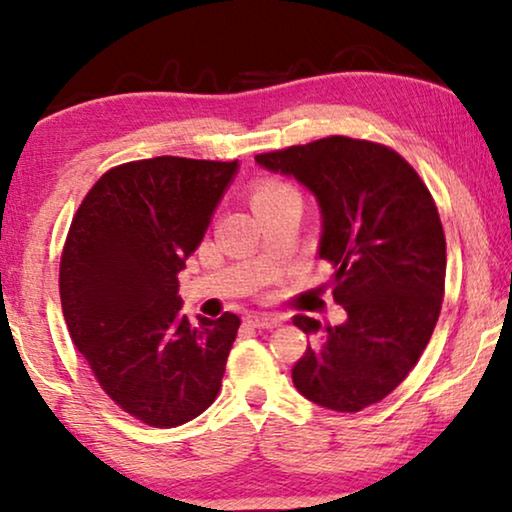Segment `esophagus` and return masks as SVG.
Wrapping results in <instances>:
<instances>
[{
    "instance_id": "1",
    "label": "esophagus",
    "mask_w": 512,
    "mask_h": 512,
    "mask_svg": "<svg viewBox=\"0 0 512 512\" xmlns=\"http://www.w3.org/2000/svg\"><path fill=\"white\" fill-rule=\"evenodd\" d=\"M247 324H251L254 328H275L282 324V319L275 317V314H249Z\"/></svg>"
}]
</instances>
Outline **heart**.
Masks as SVG:
<instances>
[{
	"instance_id": "obj_1",
	"label": "heart",
	"mask_w": 512,
	"mask_h": 512,
	"mask_svg": "<svg viewBox=\"0 0 512 512\" xmlns=\"http://www.w3.org/2000/svg\"><path fill=\"white\" fill-rule=\"evenodd\" d=\"M291 191L289 186L282 184V181H261V184L254 186V193H251V202L254 200H263V198H272V195H279V193H286Z\"/></svg>"
}]
</instances>
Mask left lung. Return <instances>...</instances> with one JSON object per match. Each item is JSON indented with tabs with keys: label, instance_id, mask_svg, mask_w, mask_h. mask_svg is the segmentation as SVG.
I'll list each match as a JSON object with an SVG mask.
<instances>
[{
	"label": "left lung",
	"instance_id": "8db88e82",
	"mask_svg": "<svg viewBox=\"0 0 512 512\" xmlns=\"http://www.w3.org/2000/svg\"><path fill=\"white\" fill-rule=\"evenodd\" d=\"M265 170L296 177L321 207L319 256L347 321L326 326L291 370L321 408L359 412L401 384L429 345L445 296V233L429 188L401 153L352 137L258 153ZM293 324L319 333L317 319Z\"/></svg>",
	"mask_w": 512,
	"mask_h": 512
}]
</instances>
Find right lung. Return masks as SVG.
<instances>
[{"instance_id": "add662e5", "label": "right lung", "mask_w": 512, "mask_h": 512, "mask_svg": "<svg viewBox=\"0 0 512 512\" xmlns=\"http://www.w3.org/2000/svg\"><path fill=\"white\" fill-rule=\"evenodd\" d=\"M237 160L158 156L111 167L76 209L60 258L69 335L111 401L172 429L219 396L240 317L181 312L179 272Z\"/></svg>"}]
</instances>
